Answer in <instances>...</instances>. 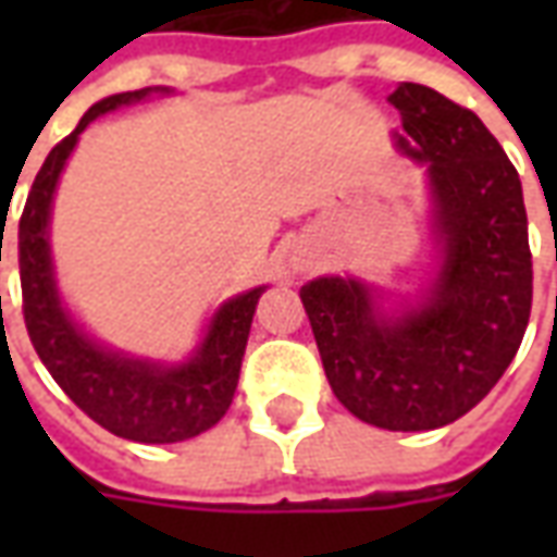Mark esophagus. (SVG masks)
Listing matches in <instances>:
<instances>
[{"mask_svg": "<svg viewBox=\"0 0 557 557\" xmlns=\"http://www.w3.org/2000/svg\"><path fill=\"white\" fill-rule=\"evenodd\" d=\"M313 265H315V256L310 253V250H298V253L292 256V268H295V271H313Z\"/></svg>", "mask_w": 557, "mask_h": 557, "instance_id": "34e87169", "label": "esophagus"}]
</instances>
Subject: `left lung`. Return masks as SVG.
<instances>
[{
  "label": "left lung",
  "mask_w": 557,
  "mask_h": 557,
  "mask_svg": "<svg viewBox=\"0 0 557 557\" xmlns=\"http://www.w3.org/2000/svg\"><path fill=\"white\" fill-rule=\"evenodd\" d=\"M397 148L426 170L435 271L418 295L361 277L301 286L334 397L391 432L438 430L490 394L531 315L522 182L478 115L399 83Z\"/></svg>",
  "instance_id": "8db88e82"
}]
</instances>
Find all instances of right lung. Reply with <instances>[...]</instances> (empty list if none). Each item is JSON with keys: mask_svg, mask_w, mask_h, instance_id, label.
Listing matches in <instances>:
<instances>
[{"mask_svg": "<svg viewBox=\"0 0 557 557\" xmlns=\"http://www.w3.org/2000/svg\"><path fill=\"white\" fill-rule=\"evenodd\" d=\"M151 95H172V89L148 86L103 98L89 107L79 125L47 154L20 218V286L32 346L55 385L95 423L119 438L175 444L211 430L232 406L256 304L268 286H256L220 304L208 319L202 339L184 361H154L113 349L79 325L59 292L50 250L55 187L71 151L77 148L79 134L95 119L127 103L146 101Z\"/></svg>", "mask_w": 557, "mask_h": 557, "instance_id": "obj_1", "label": "right lung"}]
</instances>
